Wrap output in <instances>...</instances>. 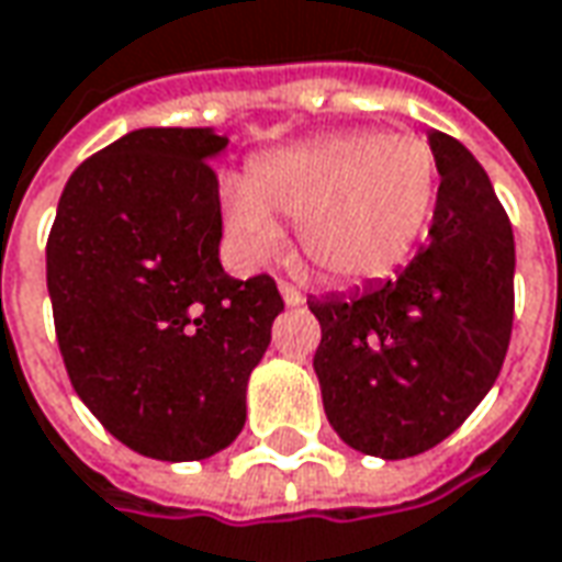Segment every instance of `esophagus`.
Listing matches in <instances>:
<instances>
[{
	"label": "esophagus",
	"mask_w": 562,
	"mask_h": 562,
	"mask_svg": "<svg viewBox=\"0 0 562 562\" xmlns=\"http://www.w3.org/2000/svg\"><path fill=\"white\" fill-rule=\"evenodd\" d=\"M278 290H281V296H284V303L288 305H303V293H300V290L293 288V284H288V281H281V284H278Z\"/></svg>",
	"instance_id": "34e87169"
}]
</instances>
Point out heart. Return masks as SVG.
<instances>
[{
  "instance_id": "heart-1",
  "label": "heart",
  "mask_w": 562,
  "mask_h": 562,
  "mask_svg": "<svg viewBox=\"0 0 562 562\" xmlns=\"http://www.w3.org/2000/svg\"><path fill=\"white\" fill-rule=\"evenodd\" d=\"M437 186L431 143L358 127L259 158L247 186H226V223L254 259L278 254V220L300 223V244L315 269L348 284L376 281L416 250L435 214Z\"/></svg>"
}]
</instances>
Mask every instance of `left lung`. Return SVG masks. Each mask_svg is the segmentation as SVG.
Here are the masks:
<instances>
[{"label": "left lung", "mask_w": 562, "mask_h": 562, "mask_svg": "<svg viewBox=\"0 0 562 562\" xmlns=\"http://www.w3.org/2000/svg\"><path fill=\"white\" fill-rule=\"evenodd\" d=\"M440 186L428 244L409 266L348 296L308 300L315 373L351 450L409 459L437 447L498 379L514 324V232L481 168L431 131Z\"/></svg>", "instance_id": "8db88e82"}]
</instances>
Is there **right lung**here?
<instances>
[{
  "mask_svg": "<svg viewBox=\"0 0 562 562\" xmlns=\"http://www.w3.org/2000/svg\"><path fill=\"white\" fill-rule=\"evenodd\" d=\"M229 146L211 127H140L72 170L48 235L57 346L81 404L161 462L226 450L284 300L220 266Z\"/></svg>",
  "mask_w": 562,
  "mask_h": 562,
  "instance_id": "1",
  "label": "right lung"
}]
</instances>
